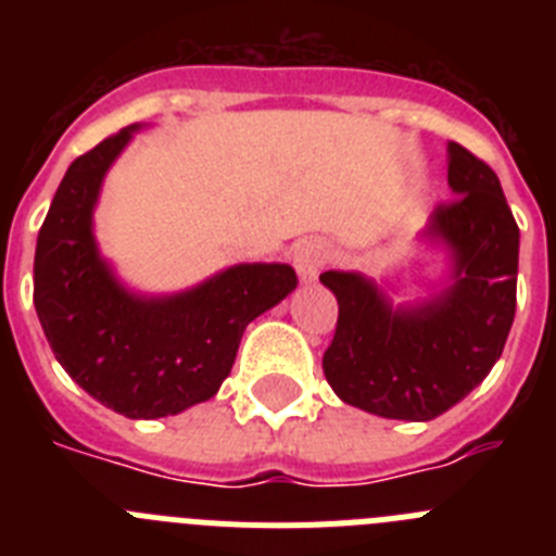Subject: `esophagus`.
<instances>
[{
  "label": "esophagus",
  "mask_w": 556,
  "mask_h": 556,
  "mask_svg": "<svg viewBox=\"0 0 556 556\" xmlns=\"http://www.w3.org/2000/svg\"><path fill=\"white\" fill-rule=\"evenodd\" d=\"M292 262H294V269H298V275H301V281H314V278H317V273L326 267L328 250L323 248L320 242H312V239H306V242H301L298 248H294Z\"/></svg>",
  "instance_id": "1"
}]
</instances>
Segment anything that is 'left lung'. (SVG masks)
Wrapping results in <instances>:
<instances>
[{"instance_id": "1", "label": "left lung", "mask_w": 556, "mask_h": 556, "mask_svg": "<svg viewBox=\"0 0 556 556\" xmlns=\"http://www.w3.org/2000/svg\"><path fill=\"white\" fill-rule=\"evenodd\" d=\"M448 186L459 198L424 230L451 253V283L431 301L392 308L365 275H320L339 303L323 372L370 415L434 420L488 378L513 328L520 230L498 175L451 141Z\"/></svg>"}]
</instances>
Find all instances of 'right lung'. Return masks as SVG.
I'll return each instance as SVG.
<instances>
[{"label": "right lung", "mask_w": 556, "mask_h": 556, "mask_svg": "<svg viewBox=\"0 0 556 556\" xmlns=\"http://www.w3.org/2000/svg\"><path fill=\"white\" fill-rule=\"evenodd\" d=\"M139 125L72 161L36 244V303L63 370L102 406L132 417L178 415L217 395L248 323L281 303L289 264H236L189 292L132 294L94 242L91 217L105 172Z\"/></svg>", "instance_id": "obj_1"}]
</instances>
